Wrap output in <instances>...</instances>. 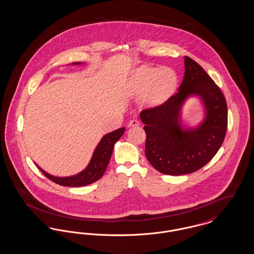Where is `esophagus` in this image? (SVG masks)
<instances>
[{"instance_id":"34e87169","label":"esophagus","mask_w":254,"mask_h":254,"mask_svg":"<svg viewBox=\"0 0 254 254\" xmlns=\"http://www.w3.org/2000/svg\"><path fill=\"white\" fill-rule=\"evenodd\" d=\"M139 125H140V121L137 120V119H132V120L128 122V124H127L128 127H137Z\"/></svg>"}]
</instances>
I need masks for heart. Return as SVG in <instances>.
<instances>
[{"label": "heart", "instance_id": "b5f03b06", "mask_svg": "<svg viewBox=\"0 0 254 254\" xmlns=\"http://www.w3.org/2000/svg\"><path fill=\"white\" fill-rule=\"evenodd\" d=\"M177 83L178 75L171 67L142 66L132 73L128 91L134 96L142 95V102L145 105L155 106L173 94Z\"/></svg>", "mask_w": 254, "mask_h": 254}]
</instances>
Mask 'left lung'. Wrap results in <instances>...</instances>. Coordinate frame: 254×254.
Instances as JSON below:
<instances>
[{
    "label": "left lung",
    "mask_w": 254,
    "mask_h": 254,
    "mask_svg": "<svg viewBox=\"0 0 254 254\" xmlns=\"http://www.w3.org/2000/svg\"><path fill=\"white\" fill-rule=\"evenodd\" d=\"M185 74L179 90L162 105L141 111L145 124V156L159 172L167 175L192 173L203 168L224 142L228 128V107L224 94L191 58L185 56ZM190 95L204 102V122L194 130L181 129L180 110Z\"/></svg>",
    "instance_id": "obj_1"
}]
</instances>
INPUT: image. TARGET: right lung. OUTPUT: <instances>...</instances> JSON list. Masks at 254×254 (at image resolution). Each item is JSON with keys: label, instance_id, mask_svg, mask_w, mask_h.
Wrapping results in <instances>:
<instances>
[{"label": "right lung", "instance_id": "add662e5", "mask_svg": "<svg viewBox=\"0 0 254 254\" xmlns=\"http://www.w3.org/2000/svg\"><path fill=\"white\" fill-rule=\"evenodd\" d=\"M80 64L81 63H73V64ZM125 129H126L125 127H121L112 132L106 134L97 145L88 166L85 168V170L78 173L77 175H73L69 177H55L47 173L40 167L38 166L37 167L47 178H49V180L61 186L83 187V186L92 184L97 180H99L104 175L106 169L108 168L109 160L113 151V146L115 145V143L121 138L122 135L125 132Z\"/></svg>", "mask_w": 254, "mask_h": 254}]
</instances>
